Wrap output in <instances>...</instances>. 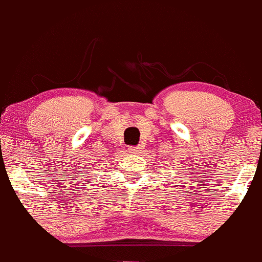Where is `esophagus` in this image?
Returning a JSON list of instances; mask_svg holds the SVG:
<instances>
[{"label": "esophagus", "mask_w": 262, "mask_h": 262, "mask_svg": "<svg viewBox=\"0 0 262 262\" xmlns=\"http://www.w3.org/2000/svg\"><path fill=\"white\" fill-rule=\"evenodd\" d=\"M140 149H142V148H140L139 145H132V147H129V152L133 154H139Z\"/></svg>", "instance_id": "34e87169"}]
</instances>
